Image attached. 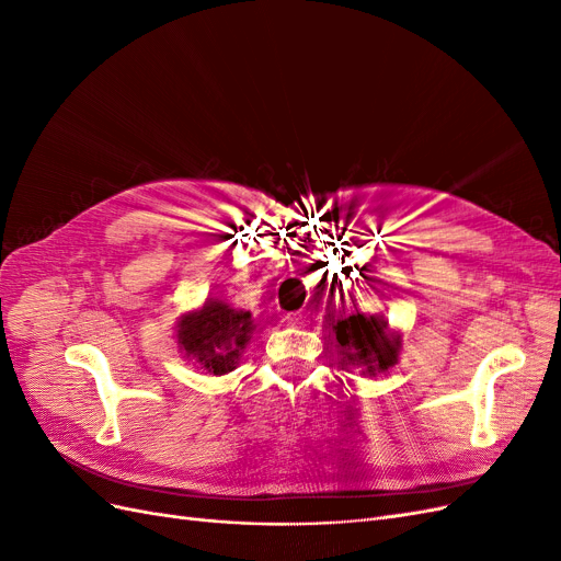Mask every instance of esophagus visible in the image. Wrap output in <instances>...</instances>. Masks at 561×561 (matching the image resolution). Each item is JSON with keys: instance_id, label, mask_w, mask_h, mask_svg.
<instances>
[{"instance_id": "34e87169", "label": "esophagus", "mask_w": 561, "mask_h": 561, "mask_svg": "<svg viewBox=\"0 0 561 561\" xmlns=\"http://www.w3.org/2000/svg\"><path fill=\"white\" fill-rule=\"evenodd\" d=\"M304 318H307L304 313H285V316H283V322H285L287 328H297V325H301Z\"/></svg>"}]
</instances>
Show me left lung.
<instances>
[{
  "instance_id": "left-lung-1",
  "label": "left lung",
  "mask_w": 561,
  "mask_h": 561,
  "mask_svg": "<svg viewBox=\"0 0 561 561\" xmlns=\"http://www.w3.org/2000/svg\"><path fill=\"white\" fill-rule=\"evenodd\" d=\"M332 330L342 346L344 360L365 367L363 375L371 377L398 363L402 339L400 334L388 332V320L383 316L353 313L336 320Z\"/></svg>"
}]
</instances>
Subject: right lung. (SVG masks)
I'll return each instance as SVG.
<instances>
[{
    "instance_id": "obj_1",
    "label": "right lung",
    "mask_w": 561,
    "mask_h": 561,
    "mask_svg": "<svg viewBox=\"0 0 561 561\" xmlns=\"http://www.w3.org/2000/svg\"><path fill=\"white\" fill-rule=\"evenodd\" d=\"M252 330L250 311L233 309L222 299H206L198 311L184 313L178 320V346L198 369L222 377L239 365Z\"/></svg>"
}]
</instances>
